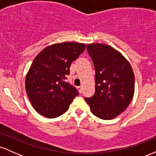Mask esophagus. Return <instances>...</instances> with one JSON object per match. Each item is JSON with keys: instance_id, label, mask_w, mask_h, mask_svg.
<instances>
[{"instance_id": "34e87169", "label": "esophagus", "mask_w": 156, "mask_h": 156, "mask_svg": "<svg viewBox=\"0 0 156 156\" xmlns=\"http://www.w3.org/2000/svg\"><path fill=\"white\" fill-rule=\"evenodd\" d=\"M76 88L78 90V92H79V93H81L82 91H83V89H82L81 86H79V87H77Z\"/></svg>"}]
</instances>
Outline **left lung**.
I'll use <instances>...</instances> for the list:
<instances>
[{
	"label": "left lung",
	"instance_id": "1",
	"mask_svg": "<svg viewBox=\"0 0 156 156\" xmlns=\"http://www.w3.org/2000/svg\"><path fill=\"white\" fill-rule=\"evenodd\" d=\"M95 69V92L85 101L94 115L112 119L128 108L133 98L135 77L120 52L101 43L87 44Z\"/></svg>",
	"mask_w": 156,
	"mask_h": 156
}]
</instances>
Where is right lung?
I'll return each mask as SVG.
<instances>
[{
    "label": "right lung",
    "mask_w": 156,
    "mask_h": 156,
    "mask_svg": "<svg viewBox=\"0 0 156 156\" xmlns=\"http://www.w3.org/2000/svg\"><path fill=\"white\" fill-rule=\"evenodd\" d=\"M86 44L66 42L44 48L32 62L26 76L27 95L41 115L55 118L69 108L78 91L68 82L71 63L84 51Z\"/></svg>",
    "instance_id": "1"
}]
</instances>
